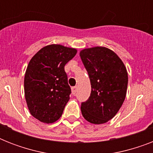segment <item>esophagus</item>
<instances>
[{
  "label": "esophagus",
  "instance_id": "1",
  "mask_svg": "<svg viewBox=\"0 0 153 153\" xmlns=\"http://www.w3.org/2000/svg\"><path fill=\"white\" fill-rule=\"evenodd\" d=\"M76 91H77V86H73L71 87V92H72V94H76Z\"/></svg>",
  "mask_w": 153,
  "mask_h": 153
}]
</instances>
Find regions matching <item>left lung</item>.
Returning <instances> with one entry per match:
<instances>
[{"label":"left lung","mask_w":153,"mask_h":153,"mask_svg":"<svg viewBox=\"0 0 153 153\" xmlns=\"http://www.w3.org/2000/svg\"><path fill=\"white\" fill-rule=\"evenodd\" d=\"M79 55L91 85L90 98L81 105L82 114L90 123L104 124L116 115L123 104L128 72L118 55L105 47L84 48Z\"/></svg>","instance_id":"8db88e82"}]
</instances>
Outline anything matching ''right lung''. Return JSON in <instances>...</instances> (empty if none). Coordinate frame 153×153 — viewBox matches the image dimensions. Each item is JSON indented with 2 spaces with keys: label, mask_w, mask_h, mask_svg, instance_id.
<instances>
[{
  "label": "right lung",
  "mask_w": 153,
  "mask_h": 153,
  "mask_svg": "<svg viewBox=\"0 0 153 153\" xmlns=\"http://www.w3.org/2000/svg\"><path fill=\"white\" fill-rule=\"evenodd\" d=\"M75 48L49 44L31 59L25 75V96L30 114L43 123L62 116L70 99L65 65L76 55Z\"/></svg>",
  "instance_id": "add662e5"
}]
</instances>
